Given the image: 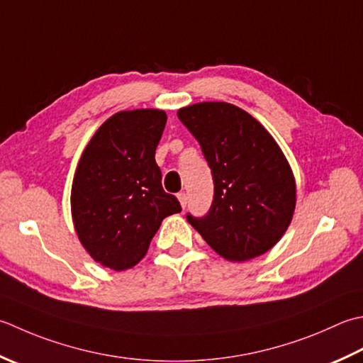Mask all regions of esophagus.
I'll list each match as a JSON object with an SVG mask.
<instances>
[{"label": "esophagus", "mask_w": 363, "mask_h": 363, "mask_svg": "<svg viewBox=\"0 0 363 363\" xmlns=\"http://www.w3.org/2000/svg\"><path fill=\"white\" fill-rule=\"evenodd\" d=\"M177 198H179V203H181L182 208L186 209V206H187V194H186V191H181V194H177Z\"/></svg>", "instance_id": "1"}]
</instances>
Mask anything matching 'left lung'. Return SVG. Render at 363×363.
I'll use <instances>...</instances> for the list:
<instances>
[{
    "label": "left lung",
    "mask_w": 363,
    "mask_h": 363,
    "mask_svg": "<svg viewBox=\"0 0 363 363\" xmlns=\"http://www.w3.org/2000/svg\"><path fill=\"white\" fill-rule=\"evenodd\" d=\"M194 135L214 181V200L189 223L230 261H247L279 242L296 208L293 172L264 127L226 102H201L177 111Z\"/></svg>",
    "instance_id": "obj_1"
}]
</instances>
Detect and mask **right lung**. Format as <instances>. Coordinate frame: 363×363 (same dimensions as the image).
Returning a JSON list of instances; mask_svg holds the SVG:
<instances>
[{
    "mask_svg": "<svg viewBox=\"0 0 363 363\" xmlns=\"http://www.w3.org/2000/svg\"><path fill=\"white\" fill-rule=\"evenodd\" d=\"M165 124L162 110L119 111L99 127L78 162L70 195L78 239L113 271L143 259L162 220L182 209L163 190L155 163Z\"/></svg>",
    "mask_w": 363,
    "mask_h": 363,
    "instance_id": "1",
    "label": "right lung"
}]
</instances>
